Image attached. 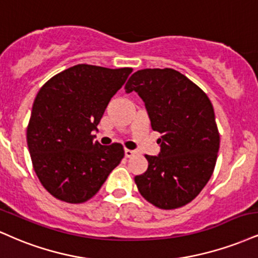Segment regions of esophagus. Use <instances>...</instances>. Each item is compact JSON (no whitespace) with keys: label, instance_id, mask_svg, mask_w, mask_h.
Masks as SVG:
<instances>
[{"label":"esophagus","instance_id":"obj_1","mask_svg":"<svg viewBox=\"0 0 258 258\" xmlns=\"http://www.w3.org/2000/svg\"><path fill=\"white\" fill-rule=\"evenodd\" d=\"M135 155H136V151L130 150V149H125V156L126 157H132V156H135Z\"/></svg>","mask_w":258,"mask_h":258}]
</instances>
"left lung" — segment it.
<instances>
[{"instance_id":"left-lung-1","label":"left lung","mask_w":258,"mask_h":258,"mask_svg":"<svg viewBox=\"0 0 258 258\" xmlns=\"http://www.w3.org/2000/svg\"><path fill=\"white\" fill-rule=\"evenodd\" d=\"M126 92L144 101L151 127L161 133L159 156L135 178L139 194L153 206L170 210L195 200L215 168L220 135L206 92L172 68H147L128 79Z\"/></svg>"}]
</instances>
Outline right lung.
<instances>
[{
	"instance_id": "add662e5",
	"label": "right lung",
	"mask_w": 258,
	"mask_h": 258,
	"mask_svg": "<svg viewBox=\"0 0 258 258\" xmlns=\"http://www.w3.org/2000/svg\"><path fill=\"white\" fill-rule=\"evenodd\" d=\"M132 71L82 63L40 88L26 138L33 169L51 196L72 204L89 201L123 159L120 143L101 145L91 132Z\"/></svg>"
}]
</instances>
